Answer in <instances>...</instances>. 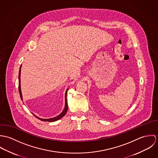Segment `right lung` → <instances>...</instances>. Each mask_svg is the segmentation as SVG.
I'll return each mask as SVG.
<instances>
[{
	"label": "right lung",
	"mask_w": 158,
	"mask_h": 158,
	"mask_svg": "<svg viewBox=\"0 0 158 158\" xmlns=\"http://www.w3.org/2000/svg\"><path fill=\"white\" fill-rule=\"evenodd\" d=\"M21 66L20 67V69H19V94H20V97L21 100H23V95H22V92H21ZM68 89L66 90V92L65 93V107L64 108V110L62 113H61L60 115H58L56 117H53V118H40L38 117H37L36 115H35L33 113H32L33 114V115H35L37 118L44 121V122H55L56 121L59 119H60L61 118H62L63 116L65 115V114L67 113L68 111V102H67V92H68Z\"/></svg>",
	"instance_id": "1"
}]
</instances>
